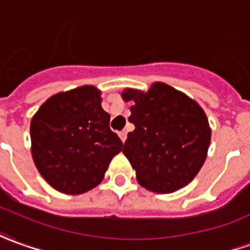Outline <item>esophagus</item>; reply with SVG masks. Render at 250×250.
I'll use <instances>...</instances> for the list:
<instances>
[{
    "label": "esophagus",
    "instance_id": "obj_1",
    "mask_svg": "<svg viewBox=\"0 0 250 250\" xmlns=\"http://www.w3.org/2000/svg\"><path fill=\"white\" fill-rule=\"evenodd\" d=\"M119 137H120V139H122V141L125 142V139H127V131H125V130L120 131V132H119Z\"/></svg>",
    "mask_w": 250,
    "mask_h": 250
}]
</instances>
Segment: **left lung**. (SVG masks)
Returning a JSON list of instances; mask_svg holds the SVG:
<instances>
[{
  "label": "left lung",
  "instance_id": "8db88e82",
  "mask_svg": "<svg viewBox=\"0 0 250 250\" xmlns=\"http://www.w3.org/2000/svg\"><path fill=\"white\" fill-rule=\"evenodd\" d=\"M132 103L123 153L135 169L138 183L157 194L174 193L190 183L203 167L210 144L208 118L185 93L163 82L147 91L125 89Z\"/></svg>",
  "mask_w": 250,
  "mask_h": 250
}]
</instances>
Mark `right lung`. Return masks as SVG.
<instances>
[{
    "label": "right lung",
    "mask_w": 250,
    "mask_h": 250,
    "mask_svg": "<svg viewBox=\"0 0 250 250\" xmlns=\"http://www.w3.org/2000/svg\"><path fill=\"white\" fill-rule=\"evenodd\" d=\"M101 101V90L86 84L47 98L32 116V160L61 193L82 194L96 188L122 150Z\"/></svg>",
    "instance_id": "right-lung-1"
}]
</instances>
